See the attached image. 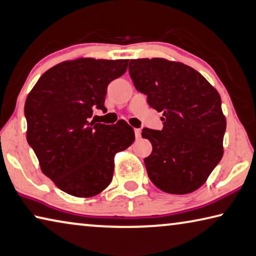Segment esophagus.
Instances as JSON below:
<instances>
[{"mask_svg":"<svg viewBox=\"0 0 256 256\" xmlns=\"http://www.w3.org/2000/svg\"><path fill=\"white\" fill-rule=\"evenodd\" d=\"M134 133H136V140H139L141 138V130L140 128H134Z\"/></svg>","mask_w":256,"mask_h":256,"instance_id":"34e87169","label":"esophagus"}]
</instances>
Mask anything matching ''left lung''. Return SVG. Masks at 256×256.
Segmentation results:
<instances>
[{
	"label": "left lung",
	"instance_id": "1",
	"mask_svg": "<svg viewBox=\"0 0 256 256\" xmlns=\"http://www.w3.org/2000/svg\"><path fill=\"white\" fill-rule=\"evenodd\" d=\"M128 70L149 106L163 112L162 131L142 130V138L152 144L144 158L149 179L168 194L194 192L223 156L226 120L220 94L204 76L179 62L132 59Z\"/></svg>",
	"mask_w": 256,
	"mask_h": 256
}]
</instances>
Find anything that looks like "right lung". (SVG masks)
I'll return each mask as SVG.
<instances>
[{
    "mask_svg": "<svg viewBox=\"0 0 256 256\" xmlns=\"http://www.w3.org/2000/svg\"><path fill=\"white\" fill-rule=\"evenodd\" d=\"M128 60L77 58L40 77L25 102L26 138L42 172L60 190L88 198L109 186L114 158L134 142L133 128L120 120L90 122L93 109L107 112L108 84L128 70Z\"/></svg>",
    "mask_w": 256,
    "mask_h": 256,
    "instance_id": "right-lung-1",
    "label": "right lung"
}]
</instances>
